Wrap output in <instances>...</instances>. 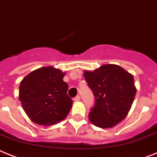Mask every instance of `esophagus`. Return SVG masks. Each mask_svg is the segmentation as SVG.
<instances>
[{"mask_svg":"<svg viewBox=\"0 0 157 157\" xmlns=\"http://www.w3.org/2000/svg\"><path fill=\"white\" fill-rule=\"evenodd\" d=\"M80 100H81V97H80L79 95H77V96H76V97L74 98L75 101H79Z\"/></svg>","mask_w":157,"mask_h":157,"instance_id":"esophagus-1","label":"esophagus"}]
</instances>
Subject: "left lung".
Wrapping results in <instances>:
<instances>
[{
    "label": "left lung",
    "mask_w": 157,
    "mask_h": 157,
    "mask_svg": "<svg viewBox=\"0 0 157 157\" xmlns=\"http://www.w3.org/2000/svg\"><path fill=\"white\" fill-rule=\"evenodd\" d=\"M85 80L95 97L89 121L101 128H112L128 115L136 89L133 76L117 64H104L93 72L85 71Z\"/></svg>",
    "instance_id": "left-lung-1"
}]
</instances>
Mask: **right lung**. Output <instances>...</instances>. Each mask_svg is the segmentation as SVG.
I'll list each match as a JSON object with an SVG mask.
<instances>
[{
    "instance_id": "1",
    "label": "right lung",
    "mask_w": 157,
    "mask_h": 157,
    "mask_svg": "<svg viewBox=\"0 0 157 157\" xmlns=\"http://www.w3.org/2000/svg\"><path fill=\"white\" fill-rule=\"evenodd\" d=\"M65 72L52 66L37 68L28 74L19 86V100L33 122L52 125L64 120L72 108L63 81Z\"/></svg>"
}]
</instances>
